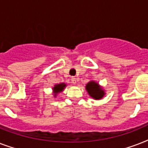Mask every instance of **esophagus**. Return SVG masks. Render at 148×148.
<instances>
[{"label": "esophagus", "mask_w": 148, "mask_h": 148, "mask_svg": "<svg viewBox=\"0 0 148 148\" xmlns=\"http://www.w3.org/2000/svg\"><path fill=\"white\" fill-rule=\"evenodd\" d=\"M71 83L74 84H75L77 83V80L75 78V77H71Z\"/></svg>", "instance_id": "esophagus-1"}]
</instances>
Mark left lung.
<instances>
[{"label":"left lung","mask_w":148,"mask_h":148,"mask_svg":"<svg viewBox=\"0 0 148 148\" xmlns=\"http://www.w3.org/2000/svg\"><path fill=\"white\" fill-rule=\"evenodd\" d=\"M86 90L88 91V95L95 100H100L105 95L103 88L95 81H90L87 84Z\"/></svg>","instance_id":"8db88e82"}]
</instances>
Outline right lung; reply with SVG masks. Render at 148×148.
I'll return each mask as SVG.
<instances>
[{
  "label": "right lung",
  "mask_w": 148,
  "mask_h": 148,
  "mask_svg": "<svg viewBox=\"0 0 148 148\" xmlns=\"http://www.w3.org/2000/svg\"><path fill=\"white\" fill-rule=\"evenodd\" d=\"M66 84L64 83H61V84H55L54 87L53 88V93H54V97L57 96L58 93L61 92L64 90V88L66 87Z\"/></svg>",
  "instance_id": "1"
}]
</instances>
